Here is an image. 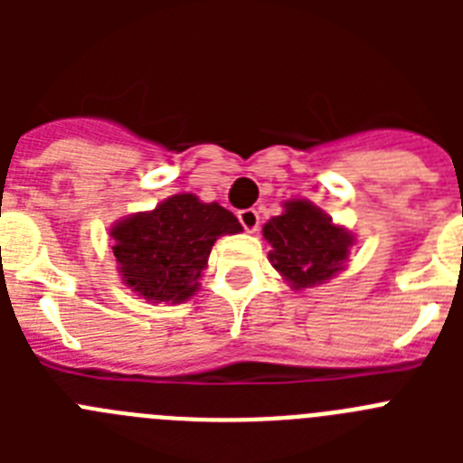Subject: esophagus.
Listing matches in <instances>:
<instances>
[{
	"mask_svg": "<svg viewBox=\"0 0 463 463\" xmlns=\"http://www.w3.org/2000/svg\"><path fill=\"white\" fill-rule=\"evenodd\" d=\"M239 222L243 224L245 232H257L260 229V213L255 208H243V211H239Z\"/></svg>",
	"mask_w": 463,
	"mask_h": 463,
	"instance_id": "esophagus-1",
	"label": "esophagus"
}]
</instances>
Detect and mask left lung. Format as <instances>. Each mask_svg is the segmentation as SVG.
Masks as SVG:
<instances>
[{
	"mask_svg": "<svg viewBox=\"0 0 463 463\" xmlns=\"http://www.w3.org/2000/svg\"><path fill=\"white\" fill-rule=\"evenodd\" d=\"M282 208L285 211L261 229L271 245L269 261L282 280L294 289H304L343 271L354 236L306 199H289Z\"/></svg>",
	"mask_w": 463,
	"mask_h": 463,
	"instance_id": "1",
	"label": "left lung"
}]
</instances>
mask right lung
I'll list each match as a JSON object with an SVG mask.
<instances>
[{
    "instance_id": "1",
    "label": "right lung",
    "mask_w": 463,
    "mask_h": 463,
    "mask_svg": "<svg viewBox=\"0 0 463 463\" xmlns=\"http://www.w3.org/2000/svg\"><path fill=\"white\" fill-rule=\"evenodd\" d=\"M236 215L194 194H174L110 227L118 273L150 304H183L199 289L213 243L239 234Z\"/></svg>"
}]
</instances>
